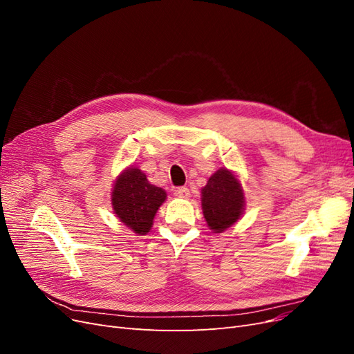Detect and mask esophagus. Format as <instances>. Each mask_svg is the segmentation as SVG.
<instances>
[{
  "label": "esophagus",
  "mask_w": 354,
  "mask_h": 354,
  "mask_svg": "<svg viewBox=\"0 0 354 354\" xmlns=\"http://www.w3.org/2000/svg\"><path fill=\"white\" fill-rule=\"evenodd\" d=\"M176 196H178L181 199H187L190 196V190L187 187H178L176 190Z\"/></svg>",
  "instance_id": "1"
}]
</instances>
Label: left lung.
<instances>
[{"instance_id": "1", "label": "left lung", "mask_w": 354, "mask_h": 354, "mask_svg": "<svg viewBox=\"0 0 354 354\" xmlns=\"http://www.w3.org/2000/svg\"><path fill=\"white\" fill-rule=\"evenodd\" d=\"M201 194L203 217L214 233H221L233 226L243 214V189L227 168L217 169Z\"/></svg>"}]
</instances>
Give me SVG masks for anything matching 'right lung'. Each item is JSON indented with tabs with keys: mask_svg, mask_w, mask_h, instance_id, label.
Returning a JSON list of instances; mask_svg holds the SVG:
<instances>
[{
	"mask_svg": "<svg viewBox=\"0 0 354 354\" xmlns=\"http://www.w3.org/2000/svg\"><path fill=\"white\" fill-rule=\"evenodd\" d=\"M165 199L167 192L149 183L146 174L136 167L124 169L113 183V212L137 234H146L152 229L155 214Z\"/></svg>",
	"mask_w": 354,
	"mask_h": 354,
	"instance_id": "right-lung-1",
	"label": "right lung"
}]
</instances>
